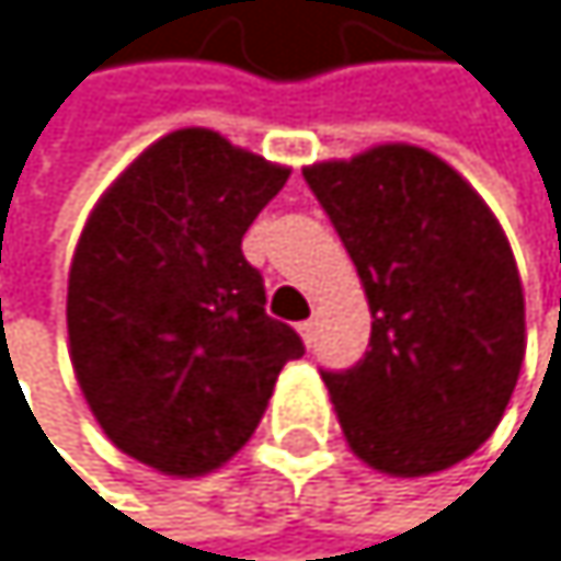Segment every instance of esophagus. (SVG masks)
Instances as JSON below:
<instances>
[{
    "mask_svg": "<svg viewBox=\"0 0 561 561\" xmlns=\"http://www.w3.org/2000/svg\"><path fill=\"white\" fill-rule=\"evenodd\" d=\"M299 335H302V342H306V345H312V342H316V319L299 322Z\"/></svg>",
    "mask_w": 561,
    "mask_h": 561,
    "instance_id": "esophagus-1",
    "label": "esophagus"
}]
</instances>
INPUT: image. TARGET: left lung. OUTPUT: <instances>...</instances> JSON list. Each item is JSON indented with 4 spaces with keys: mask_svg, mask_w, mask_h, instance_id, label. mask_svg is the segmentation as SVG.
Returning a JSON list of instances; mask_svg holds the SVG:
<instances>
[{
    "mask_svg": "<svg viewBox=\"0 0 561 561\" xmlns=\"http://www.w3.org/2000/svg\"><path fill=\"white\" fill-rule=\"evenodd\" d=\"M355 262L369 352L322 373L355 459L419 479L469 459L526 358V296L485 198L438 156L386 142L302 169Z\"/></svg>",
    "mask_w": 561,
    "mask_h": 561,
    "instance_id": "1",
    "label": "left lung"
}]
</instances>
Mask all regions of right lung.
I'll use <instances>...</instances> for the list:
<instances>
[{"instance_id": "1", "label": "right lung", "mask_w": 561, "mask_h": 561, "mask_svg": "<svg viewBox=\"0 0 561 561\" xmlns=\"http://www.w3.org/2000/svg\"><path fill=\"white\" fill-rule=\"evenodd\" d=\"M289 165L213 129L142 149L89 213L69 265V358L115 449L195 479L226 466L265 415L302 339L265 316L242 236Z\"/></svg>"}]
</instances>
